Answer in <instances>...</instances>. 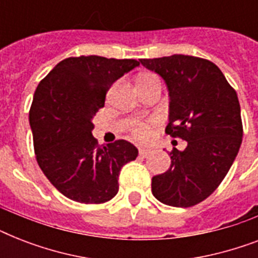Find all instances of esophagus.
Segmentation results:
<instances>
[{
    "label": "esophagus",
    "mask_w": 258,
    "mask_h": 258,
    "mask_svg": "<svg viewBox=\"0 0 258 258\" xmlns=\"http://www.w3.org/2000/svg\"><path fill=\"white\" fill-rule=\"evenodd\" d=\"M151 153H153V150L147 149V147H141V149H139V155H141V157H143V158L149 157Z\"/></svg>",
    "instance_id": "esophagus-1"
}]
</instances>
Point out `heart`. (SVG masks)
Here are the masks:
<instances>
[{"mask_svg": "<svg viewBox=\"0 0 258 258\" xmlns=\"http://www.w3.org/2000/svg\"><path fill=\"white\" fill-rule=\"evenodd\" d=\"M153 78H155V76H153V75H142L141 78L138 79V83L145 82V80H149V79ZM133 133L137 139H139V141H146L150 137V125L147 123H138V124L134 125Z\"/></svg>", "mask_w": 258, "mask_h": 258, "instance_id": "b5f03b06", "label": "heart"}]
</instances>
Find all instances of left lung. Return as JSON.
I'll return each instance as SVG.
<instances>
[{
	"instance_id": "left-lung-1",
	"label": "left lung",
	"mask_w": 258,
	"mask_h": 258,
	"mask_svg": "<svg viewBox=\"0 0 258 258\" xmlns=\"http://www.w3.org/2000/svg\"><path fill=\"white\" fill-rule=\"evenodd\" d=\"M139 61L166 83V133L187 142L182 151L172 149L171 166L153 176L151 191L169 206H194L220 186L238 154L242 121L237 93L220 68L205 58L172 54Z\"/></svg>"
}]
</instances>
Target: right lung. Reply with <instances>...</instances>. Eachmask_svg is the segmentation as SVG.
<instances>
[{
	"instance_id": "add662e5",
	"label": "right lung",
	"mask_w": 258,
	"mask_h": 258,
	"mask_svg": "<svg viewBox=\"0 0 258 258\" xmlns=\"http://www.w3.org/2000/svg\"><path fill=\"white\" fill-rule=\"evenodd\" d=\"M139 61L80 56L62 60L42 79L33 96L29 123L40 169L62 196L103 204L117 194L121 167L138 157L127 141L99 146L92 119L105 93Z\"/></svg>"
}]
</instances>
